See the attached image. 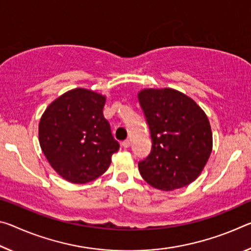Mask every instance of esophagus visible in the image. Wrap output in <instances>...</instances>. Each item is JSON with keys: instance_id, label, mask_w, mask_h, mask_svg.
Returning a JSON list of instances; mask_svg holds the SVG:
<instances>
[{"instance_id": "obj_1", "label": "esophagus", "mask_w": 251, "mask_h": 251, "mask_svg": "<svg viewBox=\"0 0 251 251\" xmlns=\"http://www.w3.org/2000/svg\"><path fill=\"white\" fill-rule=\"evenodd\" d=\"M122 145H123V147H125V149H127V147H129V146H130V141H129V140H125V141H123Z\"/></svg>"}]
</instances>
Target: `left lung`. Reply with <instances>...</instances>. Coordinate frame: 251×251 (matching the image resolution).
Masks as SVG:
<instances>
[{"label": "left lung", "mask_w": 251, "mask_h": 251, "mask_svg": "<svg viewBox=\"0 0 251 251\" xmlns=\"http://www.w3.org/2000/svg\"><path fill=\"white\" fill-rule=\"evenodd\" d=\"M152 137V151L138 163L153 188L173 191L196 181L212 152V130L204 110L173 88L138 91Z\"/></svg>", "instance_id": "1"}]
</instances>
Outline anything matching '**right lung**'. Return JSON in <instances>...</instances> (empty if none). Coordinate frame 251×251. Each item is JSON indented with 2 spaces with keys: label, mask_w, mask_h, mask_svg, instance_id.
Wrapping results in <instances>:
<instances>
[{
  "label": "right lung",
  "mask_w": 251,
  "mask_h": 251,
  "mask_svg": "<svg viewBox=\"0 0 251 251\" xmlns=\"http://www.w3.org/2000/svg\"><path fill=\"white\" fill-rule=\"evenodd\" d=\"M106 95L75 88L55 98L39 123V143L55 172L71 183H87L109 168L119 150L104 117Z\"/></svg>",
  "instance_id": "obj_1"
}]
</instances>
